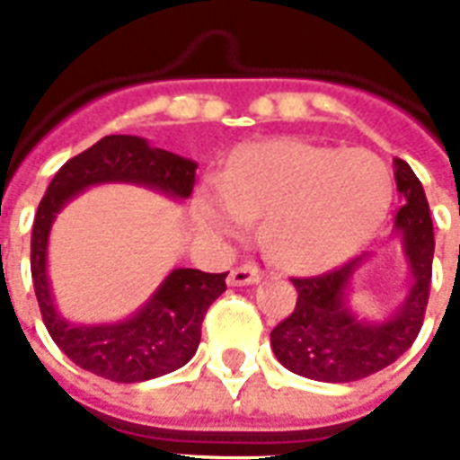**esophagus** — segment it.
Returning <instances> with one entry per match:
<instances>
[{
  "mask_svg": "<svg viewBox=\"0 0 460 460\" xmlns=\"http://www.w3.org/2000/svg\"><path fill=\"white\" fill-rule=\"evenodd\" d=\"M260 281V270L255 265H241L234 267L229 272V284L231 287H248Z\"/></svg>",
  "mask_w": 460,
  "mask_h": 460,
  "instance_id": "obj_1",
  "label": "esophagus"
}]
</instances>
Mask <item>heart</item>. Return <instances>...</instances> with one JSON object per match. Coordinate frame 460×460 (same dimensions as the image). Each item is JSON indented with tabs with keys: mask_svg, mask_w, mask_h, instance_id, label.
Returning a JSON list of instances; mask_svg holds the SVG:
<instances>
[{
	"mask_svg": "<svg viewBox=\"0 0 460 460\" xmlns=\"http://www.w3.org/2000/svg\"><path fill=\"white\" fill-rule=\"evenodd\" d=\"M392 198L377 155L303 140H270L243 153L200 198V219L241 234L267 215L265 243L281 265L320 272L363 245Z\"/></svg>",
	"mask_w": 460,
	"mask_h": 460,
	"instance_id": "1",
	"label": "heart"
}]
</instances>
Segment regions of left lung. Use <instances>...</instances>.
<instances>
[{"label": "left lung", "instance_id": "8db88e82", "mask_svg": "<svg viewBox=\"0 0 460 460\" xmlns=\"http://www.w3.org/2000/svg\"><path fill=\"white\" fill-rule=\"evenodd\" d=\"M394 176L406 202L394 219L411 267L406 301L385 322L358 320L350 313L346 288L365 255L317 277H296L294 313L270 334L274 356L287 370L317 382H356L385 370L420 334L435 258L432 217L420 179L403 159H394Z\"/></svg>", "mask_w": 460, "mask_h": 460}]
</instances>
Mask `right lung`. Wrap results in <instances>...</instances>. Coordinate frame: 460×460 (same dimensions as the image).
Instances as JSON below:
<instances>
[{
	"instance_id": "right-lung-1",
	"label": "right lung",
	"mask_w": 460,
	"mask_h": 460,
	"mask_svg": "<svg viewBox=\"0 0 460 460\" xmlns=\"http://www.w3.org/2000/svg\"><path fill=\"white\" fill-rule=\"evenodd\" d=\"M193 159L147 146L138 136H104L54 173L40 200L31 236V274L40 313L54 343L97 377L133 385L173 372L195 356L208 307L226 291V274L173 270L138 313L114 324H74L57 313L47 279V241L57 212L97 183H138L186 200L195 186Z\"/></svg>"
}]
</instances>
